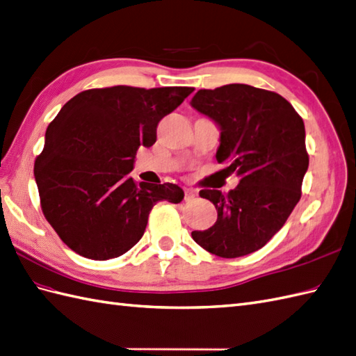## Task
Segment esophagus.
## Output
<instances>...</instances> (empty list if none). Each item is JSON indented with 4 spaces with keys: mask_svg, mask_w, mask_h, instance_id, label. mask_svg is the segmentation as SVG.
I'll use <instances>...</instances> for the list:
<instances>
[{
    "mask_svg": "<svg viewBox=\"0 0 356 356\" xmlns=\"http://www.w3.org/2000/svg\"><path fill=\"white\" fill-rule=\"evenodd\" d=\"M196 199V192L193 188H186V192H184V201L186 202H192V201H195Z\"/></svg>",
    "mask_w": 356,
    "mask_h": 356,
    "instance_id": "1",
    "label": "esophagus"
}]
</instances>
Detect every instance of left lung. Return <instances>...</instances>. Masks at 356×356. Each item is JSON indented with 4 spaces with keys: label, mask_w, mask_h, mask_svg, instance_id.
<instances>
[{
    "label": "left lung",
    "mask_w": 356,
    "mask_h": 356,
    "mask_svg": "<svg viewBox=\"0 0 356 356\" xmlns=\"http://www.w3.org/2000/svg\"><path fill=\"white\" fill-rule=\"evenodd\" d=\"M190 104L219 127L216 159L228 164L225 172L240 177L227 195L199 192L214 204L218 220L192 237L222 258L252 254L284 227L299 202L309 163L305 125L281 95L248 84L197 90Z\"/></svg>",
    "instance_id": "8db88e82"
}]
</instances>
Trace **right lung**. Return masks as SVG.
<instances>
[{"instance_id": "obj_1", "label": "right lung", "mask_w": 356, "mask_h": 356, "mask_svg": "<svg viewBox=\"0 0 356 356\" xmlns=\"http://www.w3.org/2000/svg\"><path fill=\"white\" fill-rule=\"evenodd\" d=\"M193 88L90 89L69 99L47 128L34 163L45 219L81 257L116 258L142 238L159 201L179 204L177 184H136V152L157 140L160 120Z\"/></svg>"}]
</instances>
